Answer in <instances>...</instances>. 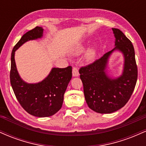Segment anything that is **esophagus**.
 I'll list each match as a JSON object with an SVG mask.
<instances>
[{"instance_id":"1","label":"esophagus","mask_w":146,"mask_h":146,"mask_svg":"<svg viewBox=\"0 0 146 146\" xmlns=\"http://www.w3.org/2000/svg\"><path fill=\"white\" fill-rule=\"evenodd\" d=\"M72 73H73V77H78L79 76V71H78V68L73 67V71H72Z\"/></svg>"}]
</instances>
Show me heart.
<instances>
[{"mask_svg":"<svg viewBox=\"0 0 146 146\" xmlns=\"http://www.w3.org/2000/svg\"><path fill=\"white\" fill-rule=\"evenodd\" d=\"M84 49L85 46L84 45H80L78 48H75L73 53L75 55H80L84 51ZM95 56H96V48H95V46H92L87 51L86 54H85V60L87 62H90L94 60Z\"/></svg>","mask_w":146,"mask_h":146,"instance_id":"b5f03b06","label":"heart"}]
</instances>
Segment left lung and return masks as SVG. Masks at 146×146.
Returning a JSON list of instances; mask_svg holds the SVG:
<instances>
[{
  "instance_id": "obj_1",
  "label": "left lung",
  "mask_w": 146,
  "mask_h": 146,
  "mask_svg": "<svg viewBox=\"0 0 146 146\" xmlns=\"http://www.w3.org/2000/svg\"><path fill=\"white\" fill-rule=\"evenodd\" d=\"M112 29L115 38V48L79 71L87 104L93 111L102 114L114 113L124 106L133 93L137 80L133 45L121 31ZM117 50L123 55L124 66L122 75L115 78L108 74L107 68L110 56Z\"/></svg>"
}]
</instances>
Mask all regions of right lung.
I'll return each mask as SVG.
<instances>
[{
  "label": "right lung",
  "instance_id": "add662e5",
  "mask_svg": "<svg viewBox=\"0 0 146 146\" xmlns=\"http://www.w3.org/2000/svg\"><path fill=\"white\" fill-rule=\"evenodd\" d=\"M44 29L41 27L25 33L11 52L10 82L20 104L30 115L38 117H50L60 110L64 95L72 78V67L52 68L49 74L38 83H27L20 76L16 62L15 52L27 42L40 39Z\"/></svg>",
  "mask_w": 146,
  "mask_h": 146
}]
</instances>
